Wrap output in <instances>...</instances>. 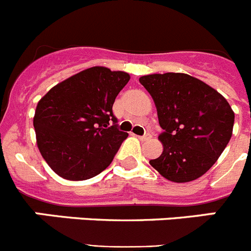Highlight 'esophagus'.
Returning a JSON list of instances; mask_svg holds the SVG:
<instances>
[{
    "mask_svg": "<svg viewBox=\"0 0 251 251\" xmlns=\"http://www.w3.org/2000/svg\"><path fill=\"white\" fill-rule=\"evenodd\" d=\"M138 138L141 139V141H148V139L152 138V134H151V133H145L143 136H139Z\"/></svg>",
    "mask_w": 251,
    "mask_h": 251,
    "instance_id": "esophagus-1",
    "label": "esophagus"
}]
</instances>
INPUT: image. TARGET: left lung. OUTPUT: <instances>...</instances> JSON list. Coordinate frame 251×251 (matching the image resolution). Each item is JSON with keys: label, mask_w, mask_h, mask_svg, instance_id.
Here are the masks:
<instances>
[{"label": "left lung", "mask_w": 251, "mask_h": 251, "mask_svg": "<svg viewBox=\"0 0 251 251\" xmlns=\"http://www.w3.org/2000/svg\"><path fill=\"white\" fill-rule=\"evenodd\" d=\"M154 100L163 132V152L150 163L172 182H190L206 174L232 134L235 114L214 88L181 73L139 77Z\"/></svg>", "instance_id": "obj_1"}]
</instances>
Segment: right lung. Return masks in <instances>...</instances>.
<instances>
[{
  "label": "right lung",
  "mask_w": 251,
  "mask_h": 251,
  "mask_svg": "<svg viewBox=\"0 0 251 251\" xmlns=\"http://www.w3.org/2000/svg\"><path fill=\"white\" fill-rule=\"evenodd\" d=\"M129 79L127 73L94 66L51 88L37 103V147L55 174L83 181L112 163L128 137L112 108Z\"/></svg>",
  "instance_id": "1"
}]
</instances>
